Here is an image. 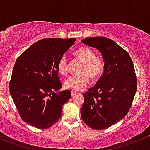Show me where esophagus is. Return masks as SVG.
I'll use <instances>...</instances> for the list:
<instances>
[{
    "mask_svg": "<svg viewBox=\"0 0 150 150\" xmlns=\"http://www.w3.org/2000/svg\"><path fill=\"white\" fill-rule=\"evenodd\" d=\"M76 94H77V92H76V91H71V95L72 96H75L76 95Z\"/></svg>",
    "mask_w": 150,
    "mask_h": 150,
    "instance_id": "34e87169",
    "label": "esophagus"
}]
</instances>
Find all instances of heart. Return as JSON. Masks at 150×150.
Listing matches in <instances>:
<instances>
[{"mask_svg":"<svg viewBox=\"0 0 150 150\" xmlns=\"http://www.w3.org/2000/svg\"><path fill=\"white\" fill-rule=\"evenodd\" d=\"M74 55L82 61L80 73L82 74L71 76L64 82L67 89L81 91L85 88L91 77L95 79L101 76L104 71V62L99 57H96L95 52L90 48L82 46L76 49ZM58 72L61 75L68 74V62L65 57H62L57 64Z\"/></svg>","mask_w":150,"mask_h":150,"instance_id":"heart-1","label":"heart"}]
</instances>
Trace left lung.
Listing matches in <instances>:
<instances>
[{"mask_svg":"<svg viewBox=\"0 0 150 150\" xmlns=\"http://www.w3.org/2000/svg\"><path fill=\"white\" fill-rule=\"evenodd\" d=\"M82 41L100 51L104 72L83 94L81 116L92 129H106L124 119L132 105L137 89L133 63L129 54L109 38L92 37Z\"/></svg>","mask_w":150,"mask_h":150,"instance_id":"obj_1","label":"left lung"}]
</instances>
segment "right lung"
Listing matches in <instances>:
<instances>
[{
	"instance_id": "obj_1",
	"label": "right lung",
	"mask_w": 150,
	"mask_h": 150,
	"mask_svg": "<svg viewBox=\"0 0 150 150\" xmlns=\"http://www.w3.org/2000/svg\"><path fill=\"white\" fill-rule=\"evenodd\" d=\"M76 39L48 38L35 42L15 63L9 91L24 122L47 129L59 119L62 106L71 97L69 90L59 91V59Z\"/></svg>"
}]
</instances>
